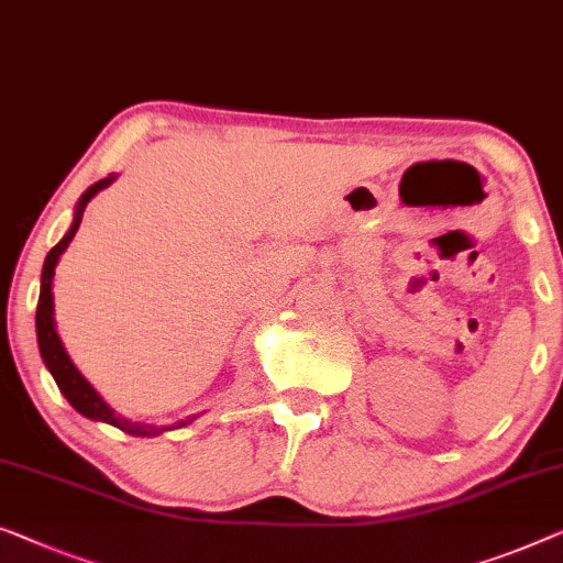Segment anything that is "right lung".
<instances>
[{
	"mask_svg": "<svg viewBox=\"0 0 563 563\" xmlns=\"http://www.w3.org/2000/svg\"><path fill=\"white\" fill-rule=\"evenodd\" d=\"M111 180H113V177H106V180L91 185L84 195H80V202H78V208H76V221H73L70 231L63 235V241L58 243V246H53L51 254H47V258H45L43 282H40L37 314H35L37 345H40V355H43L47 371L53 373L55 383H58L60 394L68 398V404L78 413H84V417L96 419V421H106V423H111V427H119L121 431H126V434L152 437V434H159V429L150 427V423H134V421L121 419L119 413L113 411L111 406L106 404L99 394H96L91 383H88L84 376H80V371L76 368V365H73L68 353H65V347H63V342L58 338V332H55V320H53V276H55V264H58L60 254H63L65 249H68V243L73 241V235H76L78 225H80V218H84V210L88 206V200H91L99 190H103L106 185H111ZM185 423L187 421H180V427H185Z\"/></svg>",
	"mask_w": 563,
	"mask_h": 563,
	"instance_id": "1",
	"label": "right lung"
}]
</instances>
